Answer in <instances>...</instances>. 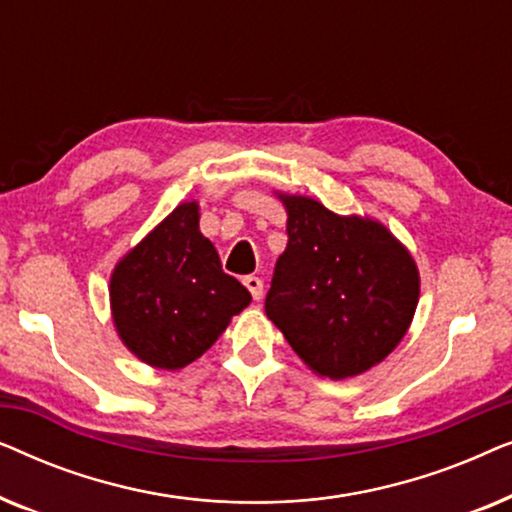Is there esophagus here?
Returning a JSON list of instances; mask_svg holds the SVG:
<instances>
[{
	"label": "esophagus",
	"mask_w": 512,
	"mask_h": 512,
	"mask_svg": "<svg viewBox=\"0 0 512 512\" xmlns=\"http://www.w3.org/2000/svg\"><path fill=\"white\" fill-rule=\"evenodd\" d=\"M242 282H244V286H247V289H249L251 296H254V300H261V296H263V282H261V277L249 275V277H244Z\"/></svg>",
	"instance_id": "esophagus-1"
}]
</instances>
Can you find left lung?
I'll list each match as a JSON object with an SVG mask.
<instances>
[{
  "mask_svg": "<svg viewBox=\"0 0 512 512\" xmlns=\"http://www.w3.org/2000/svg\"><path fill=\"white\" fill-rule=\"evenodd\" d=\"M275 195L289 242L265 314L312 373L331 380L366 373L394 352L415 317V258L370 216H340L307 195Z\"/></svg>",
  "mask_w": 512,
  "mask_h": 512,
  "instance_id": "obj_1",
  "label": "left lung"
}]
</instances>
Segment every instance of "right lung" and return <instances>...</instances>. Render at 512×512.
<instances>
[{
  "instance_id": "obj_1",
  "label": "right lung",
  "mask_w": 512,
  "mask_h": 512,
  "mask_svg": "<svg viewBox=\"0 0 512 512\" xmlns=\"http://www.w3.org/2000/svg\"><path fill=\"white\" fill-rule=\"evenodd\" d=\"M118 338L139 361L179 370L200 359L251 303V293L221 270L200 233V205L181 202L116 263L109 282Z\"/></svg>"
}]
</instances>
